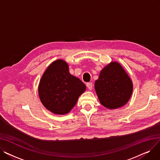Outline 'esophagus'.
<instances>
[{"mask_svg": "<svg viewBox=\"0 0 160 160\" xmlns=\"http://www.w3.org/2000/svg\"><path fill=\"white\" fill-rule=\"evenodd\" d=\"M86 86H87L89 90H91L92 89H93V83H92L91 82H88V83H87Z\"/></svg>", "mask_w": 160, "mask_h": 160, "instance_id": "obj_1", "label": "esophagus"}]
</instances>
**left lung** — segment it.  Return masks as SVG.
<instances>
[{
	"label": "left lung",
	"instance_id": "left-lung-1",
	"mask_svg": "<svg viewBox=\"0 0 160 160\" xmlns=\"http://www.w3.org/2000/svg\"><path fill=\"white\" fill-rule=\"evenodd\" d=\"M95 89L100 104L114 110L128 102L133 92V83L122 65L112 62L100 71Z\"/></svg>",
	"mask_w": 160,
	"mask_h": 160
}]
</instances>
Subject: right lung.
Instances as JSON below:
<instances>
[{
  "label": "right lung",
  "instance_id": "obj_1",
  "mask_svg": "<svg viewBox=\"0 0 160 160\" xmlns=\"http://www.w3.org/2000/svg\"><path fill=\"white\" fill-rule=\"evenodd\" d=\"M86 89L84 83L70 74L67 63L60 59L50 64L42 75L38 93L48 110L65 115L72 110Z\"/></svg>",
  "mask_w": 160,
  "mask_h": 160
}]
</instances>
